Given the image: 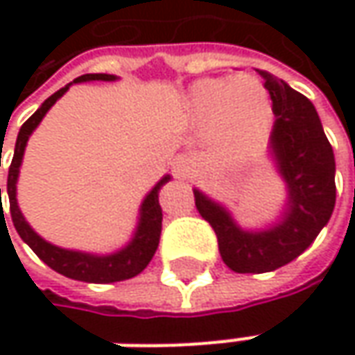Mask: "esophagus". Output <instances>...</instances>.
I'll return each instance as SVG.
<instances>
[{
	"label": "esophagus",
	"mask_w": 355,
	"mask_h": 355,
	"mask_svg": "<svg viewBox=\"0 0 355 355\" xmlns=\"http://www.w3.org/2000/svg\"><path fill=\"white\" fill-rule=\"evenodd\" d=\"M191 168H193V164H191V159L187 156H175V159L171 162V171H173V175L175 178H180V180H184L187 178L189 173H191Z\"/></svg>",
	"instance_id": "esophagus-1"
}]
</instances>
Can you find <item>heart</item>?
I'll return each instance as SVG.
<instances>
[{"label":"heart","mask_w":355,"mask_h":355,"mask_svg":"<svg viewBox=\"0 0 355 355\" xmlns=\"http://www.w3.org/2000/svg\"><path fill=\"white\" fill-rule=\"evenodd\" d=\"M187 112L199 122L209 118L213 142L235 150L265 128L270 103L263 85L251 76L201 78L187 92Z\"/></svg>","instance_id":"heart-1"}]
</instances>
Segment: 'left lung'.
<instances>
[{"instance_id": "obj_1", "label": "left lung", "mask_w": 355, "mask_h": 355, "mask_svg": "<svg viewBox=\"0 0 355 355\" xmlns=\"http://www.w3.org/2000/svg\"><path fill=\"white\" fill-rule=\"evenodd\" d=\"M272 101L270 154L288 187L282 221L265 231H243L219 203L193 191L196 207L213 227L221 259L235 272H270L306 251L332 217L336 162L314 104L284 80L259 71Z\"/></svg>"}]
</instances>
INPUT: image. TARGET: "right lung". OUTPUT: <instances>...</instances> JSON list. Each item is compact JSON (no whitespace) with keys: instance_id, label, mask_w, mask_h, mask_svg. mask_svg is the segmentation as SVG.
<instances>
[{"instance_id":"right-lung-1","label":"right lung","mask_w":355,"mask_h":355,"mask_svg":"<svg viewBox=\"0 0 355 355\" xmlns=\"http://www.w3.org/2000/svg\"><path fill=\"white\" fill-rule=\"evenodd\" d=\"M85 80H116L114 75H83L75 78V83H85ZM71 85L62 87L57 90L55 94H51L45 103L41 104V108L35 112L33 116L27 118V122L21 126L19 134H17V142H15V152H13V159L9 166V173H7V196H9V211H11V221L17 229L19 237L33 249V252L45 263L51 266L53 270H57L59 275H64L69 279L83 280V282H118V280H126L140 275L148 263L152 261L154 252L159 243V235H162V207L157 201V193L162 189V185L170 182V175L162 178L154 189L146 196L140 207V221H138V229L134 233V237L122 251L112 252V254H89V252L80 251H67L61 247H55L47 243L45 239H41L29 223L25 221L23 213L19 211L17 205V178H19V166L23 159V152L27 140L31 136L39 122L47 114V110L61 98L62 94L69 90ZM1 193V189H0Z\"/></svg>"}]
</instances>
